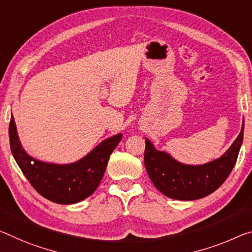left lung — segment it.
I'll return each mask as SVG.
<instances>
[{
    "instance_id": "left-lung-1",
    "label": "left lung",
    "mask_w": 252,
    "mask_h": 252,
    "mask_svg": "<svg viewBox=\"0 0 252 252\" xmlns=\"http://www.w3.org/2000/svg\"><path fill=\"white\" fill-rule=\"evenodd\" d=\"M245 120L241 131L224 154L203 165H187L166 153L157 150L146 139L145 167L156 189L167 197L194 201L205 197L224 183L233 169L243 140Z\"/></svg>"
}]
</instances>
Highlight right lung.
I'll return each instance as SVG.
<instances>
[{"label": "right lung", "mask_w": 252, "mask_h": 252, "mask_svg": "<svg viewBox=\"0 0 252 252\" xmlns=\"http://www.w3.org/2000/svg\"><path fill=\"white\" fill-rule=\"evenodd\" d=\"M9 137L12 155L33 189L57 204H75L97 189L110 156L121 141L122 133L105 139L79 160L70 163L42 161L28 154L19 139L12 113Z\"/></svg>", "instance_id": "add662e5"}]
</instances>
